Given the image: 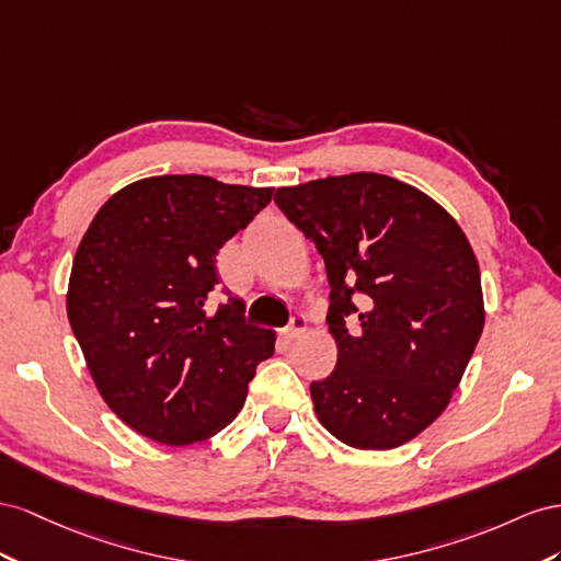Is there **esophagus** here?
Returning <instances> with one entry per match:
<instances>
[{"instance_id":"esophagus-1","label":"esophagus","mask_w":561,"mask_h":561,"mask_svg":"<svg viewBox=\"0 0 561 561\" xmlns=\"http://www.w3.org/2000/svg\"><path fill=\"white\" fill-rule=\"evenodd\" d=\"M306 331H308L306 317H300V314H298V317H294V319H291V324L282 331V335H284L286 341H296V339H300V335L306 333Z\"/></svg>"}]
</instances>
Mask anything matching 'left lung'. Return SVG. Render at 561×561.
Segmentation results:
<instances>
[{"label": "left lung", "instance_id": "obj_1", "mask_svg": "<svg viewBox=\"0 0 561 561\" xmlns=\"http://www.w3.org/2000/svg\"><path fill=\"white\" fill-rule=\"evenodd\" d=\"M275 202L322 253L339 362L310 386L319 423L366 451L435 423L484 329L477 255L454 216L382 173L279 187Z\"/></svg>", "mask_w": 561, "mask_h": 561}]
</instances>
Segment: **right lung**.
Listing matches in <instances>:
<instances>
[{"mask_svg": "<svg viewBox=\"0 0 561 561\" xmlns=\"http://www.w3.org/2000/svg\"><path fill=\"white\" fill-rule=\"evenodd\" d=\"M272 187L209 175H152L115 192L77 247L68 319L105 404L169 446L214 437L244 407L275 333L216 312V253L270 204Z\"/></svg>", "mask_w": 561, "mask_h": 561, "instance_id": "obj_1", "label": "right lung"}]
</instances>
